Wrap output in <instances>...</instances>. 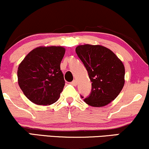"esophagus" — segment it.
Instances as JSON below:
<instances>
[{
	"label": "esophagus",
	"instance_id": "34e87169",
	"mask_svg": "<svg viewBox=\"0 0 149 149\" xmlns=\"http://www.w3.org/2000/svg\"><path fill=\"white\" fill-rule=\"evenodd\" d=\"M72 84L73 85V86H77V80H73L71 82Z\"/></svg>",
	"mask_w": 149,
	"mask_h": 149
}]
</instances>
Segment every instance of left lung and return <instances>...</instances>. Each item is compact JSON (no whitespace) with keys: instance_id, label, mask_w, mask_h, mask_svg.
Masks as SVG:
<instances>
[{"instance_id":"8db88e82","label":"left lung","mask_w":149,"mask_h":149,"mask_svg":"<svg viewBox=\"0 0 149 149\" xmlns=\"http://www.w3.org/2000/svg\"><path fill=\"white\" fill-rule=\"evenodd\" d=\"M75 51L92 82L91 93L84 101L93 107L106 106L116 98L124 86L123 62L113 51L100 45H80Z\"/></svg>"}]
</instances>
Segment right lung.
Masks as SVG:
<instances>
[{
	"instance_id": "1",
	"label": "right lung",
	"mask_w": 149,
	"mask_h": 149,
	"mask_svg": "<svg viewBox=\"0 0 149 149\" xmlns=\"http://www.w3.org/2000/svg\"><path fill=\"white\" fill-rule=\"evenodd\" d=\"M65 53L62 46L34 48L19 64L18 84L28 99L37 105L56 102L65 86L61 63Z\"/></svg>"
}]
</instances>
